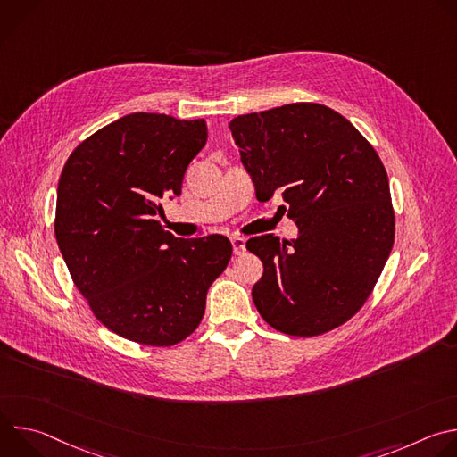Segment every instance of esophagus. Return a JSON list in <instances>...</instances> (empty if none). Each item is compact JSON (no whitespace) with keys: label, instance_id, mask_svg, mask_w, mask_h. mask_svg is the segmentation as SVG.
I'll use <instances>...</instances> for the list:
<instances>
[{"label":"esophagus","instance_id":"esophagus-1","mask_svg":"<svg viewBox=\"0 0 457 457\" xmlns=\"http://www.w3.org/2000/svg\"><path fill=\"white\" fill-rule=\"evenodd\" d=\"M231 244H233V253L235 254H244V251H245V238L244 237L233 235Z\"/></svg>","mask_w":457,"mask_h":457}]
</instances>
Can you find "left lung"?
Masks as SVG:
<instances>
[{"mask_svg":"<svg viewBox=\"0 0 457 457\" xmlns=\"http://www.w3.org/2000/svg\"><path fill=\"white\" fill-rule=\"evenodd\" d=\"M256 199L278 191L298 237L260 235L245 247L264 264L253 302L291 337L328 333L372 293L395 244L388 177L369 141L338 112L293 103L229 122Z\"/></svg>","mask_w":457,"mask_h":457,"instance_id":"1","label":"left lung"}]
</instances>
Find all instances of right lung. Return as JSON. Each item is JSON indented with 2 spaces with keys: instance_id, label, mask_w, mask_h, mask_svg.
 I'll return each mask as SVG.
<instances>
[{
  "instance_id": "add662e5",
  "label": "right lung",
  "mask_w": 457,
  "mask_h": 457,
  "mask_svg": "<svg viewBox=\"0 0 457 457\" xmlns=\"http://www.w3.org/2000/svg\"><path fill=\"white\" fill-rule=\"evenodd\" d=\"M206 139L204 119L136 112L97 129L61 171L57 245L96 318L126 340L170 347L187 338L229 262L226 237L184 240L155 220Z\"/></svg>"
}]
</instances>
